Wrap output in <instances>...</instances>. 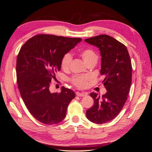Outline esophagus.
Masks as SVG:
<instances>
[{
  "label": "esophagus",
  "mask_w": 152,
  "mask_h": 152,
  "mask_svg": "<svg viewBox=\"0 0 152 152\" xmlns=\"http://www.w3.org/2000/svg\"><path fill=\"white\" fill-rule=\"evenodd\" d=\"M77 96H80V97H83V96H87V93H79V92H77L76 93Z\"/></svg>",
  "instance_id": "obj_1"
}]
</instances>
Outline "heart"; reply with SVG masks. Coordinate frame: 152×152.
Masks as SVG:
<instances>
[{
    "label": "heart",
    "instance_id": "1",
    "mask_svg": "<svg viewBox=\"0 0 152 152\" xmlns=\"http://www.w3.org/2000/svg\"><path fill=\"white\" fill-rule=\"evenodd\" d=\"M80 56L87 65L91 61H97L98 56L96 53L91 49H84L80 51ZM72 57L70 53H66L62 57L61 61V66L63 70H67L70 65ZM89 80V77L86 75H75L70 79L72 84L80 89H83L87 86V82Z\"/></svg>",
    "mask_w": 152,
    "mask_h": 152
}]
</instances>
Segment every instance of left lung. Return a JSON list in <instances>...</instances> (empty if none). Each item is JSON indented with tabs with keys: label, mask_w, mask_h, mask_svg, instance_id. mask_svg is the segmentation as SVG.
I'll return each mask as SVG.
<instances>
[{
	"label": "left lung",
	"mask_w": 152,
	"mask_h": 152,
	"mask_svg": "<svg viewBox=\"0 0 152 152\" xmlns=\"http://www.w3.org/2000/svg\"><path fill=\"white\" fill-rule=\"evenodd\" d=\"M88 44L99 48L102 56L101 75L107 93L101 98L92 93L93 107L86 111V117L96 124L112 121L120 113L127 99L132 82V65L127 48L107 35L85 39Z\"/></svg>",
	"instance_id": "left-lung-1"
}]
</instances>
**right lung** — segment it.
<instances>
[{
	"label": "right lung",
	"mask_w": 152,
	"mask_h": 152,
	"mask_svg": "<svg viewBox=\"0 0 152 152\" xmlns=\"http://www.w3.org/2000/svg\"><path fill=\"white\" fill-rule=\"evenodd\" d=\"M81 40L40 34L28 39L20 49L16 69L18 89L27 109L39 122L51 125L65 118L68 106L75 94L65 87L61 93H51L50 82L61 70L64 54Z\"/></svg>",
	"instance_id": "right-lung-1"
}]
</instances>
